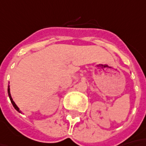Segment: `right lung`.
Returning a JSON list of instances; mask_svg holds the SVG:
<instances>
[{
	"label": "right lung",
	"mask_w": 146,
	"mask_h": 146,
	"mask_svg": "<svg viewBox=\"0 0 146 146\" xmlns=\"http://www.w3.org/2000/svg\"><path fill=\"white\" fill-rule=\"evenodd\" d=\"M8 95H9V97H10V101H11L12 105H13V106H14V108H15V109L16 110L18 111V112L21 113V111L19 110V107H18V106L16 105V104L15 103V101L13 100V99H12V97H11V95H10V86H8Z\"/></svg>",
	"instance_id": "obj_1"
}]
</instances>
